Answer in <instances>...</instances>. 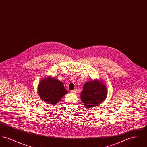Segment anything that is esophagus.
Listing matches in <instances>:
<instances>
[{
    "label": "esophagus",
    "instance_id": "obj_1",
    "mask_svg": "<svg viewBox=\"0 0 147 147\" xmlns=\"http://www.w3.org/2000/svg\"><path fill=\"white\" fill-rule=\"evenodd\" d=\"M72 93H74V94H76L77 93V90L76 89H74V90H72V91H71Z\"/></svg>",
    "mask_w": 147,
    "mask_h": 147
}]
</instances>
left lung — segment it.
<instances>
[{
	"instance_id": "left-lung-1",
	"label": "left lung",
	"mask_w": 147,
	"mask_h": 147,
	"mask_svg": "<svg viewBox=\"0 0 147 147\" xmlns=\"http://www.w3.org/2000/svg\"><path fill=\"white\" fill-rule=\"evenodd\" d=\"M107 96L106 86L101 81L95 80L86 83L80 94L81 100L85 107H94L102 103Z\"/></svg>"
}]
</instances>
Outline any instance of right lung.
Instances as JSON below:
<instances>
[{
    "instance_id": "obj_1",
    "label": "right lung",
    "mask_w": 147,
    "mask_h": 147,
    "mask_svg": "<svg viewBox=\"0 0 147 147\" xmlns=\"http://www.w3.org/2000/svg\"><path fill=\"white\" fill-rule=\"evenodd\" d=\"M38 91L41 98L49 104L58 103L68 92L61 81L51 77L40 82L38 86Z\"/></svg>"
}]
</instances>
